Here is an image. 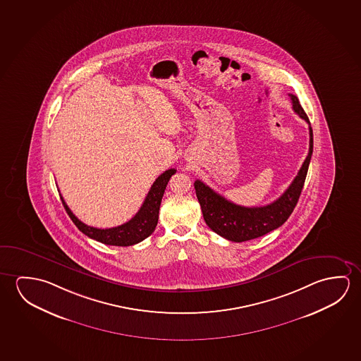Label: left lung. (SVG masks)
Here are the masks:
<instances>
[{
    "label": "left lung",
    "mask_w": 361,
    "mask_h": 361,
    "mask_svg": "<svg viewBox=\"0 0 361 361\" xmlns=\"http://www.w3.org/2000/svg\"><path fill=\"white\" fill-rule=\"evenodd\" d=\"M292 109L310 124L309 118L300 105L298 97L292 95ZM309 154L300 168L298 176L279 200L264 207H243L235 204L216 193L208 185L195 180V195L200 202L207 226L217 235L232 242H245L267 235L271 231L285 224L298 204L309 171L310 161L314 149L312 129L309 126Z\"/></svg>",
    "instance_id": "obj_1"
}]
</instances>
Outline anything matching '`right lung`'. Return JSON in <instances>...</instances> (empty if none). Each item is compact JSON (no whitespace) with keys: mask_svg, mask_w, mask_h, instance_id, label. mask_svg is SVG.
<instances>
[{"mask_svg":"<svg viewBox=\"0 0 361 361\" xmlns=\"http://www.w3.org/2000/svg\"><path fill=\"white\" fill-rule=\"evenodd\" d=\"M176 173V169H168L164 173H161L159 177L155 179L154 183L145 197L143 206L137 211V214L128 221L126 224L113 227V228H95L82 224L80 219L75 216L74 213L70 211L69 207L65 203L63 197V208L69 217L73 219L75 226L80 229L84 235L90 237L92 240L102 242L104 245L109 246H133L137 245L139 242L145 240L147 237L154 232L157 224H158V217H159V207H161V198L164 195L166 184L173 174Z\"/></svg>","mask_w":361,"mask_h":361,"instance_id":"right-lung-1","label":"right lung"}]
</instances>
